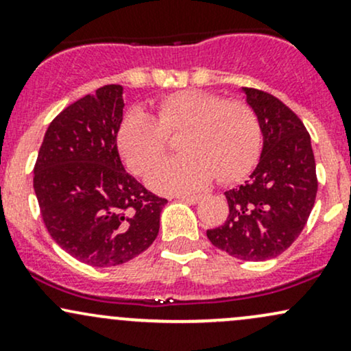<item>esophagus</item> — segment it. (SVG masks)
<instances>
[{
	"instance_id": "34e87169",
	"label": "esophagus",
	"mask_w": 351,
	"mask_h": 351,
	"mask_svg": "<svg viewBox=\"0 0 351 351\" xmlns=\"http://www.w3.org/2000/svg\"><path fill=\"white\" fill-rule=\"evenodd\" d=\"M176 198L184 201V203L188 204H196L201 199V196L199 195H178Z\"/></svg>"
}]
</instances>
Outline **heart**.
<instances>
[{
	"mask_svg": "<svg viewBox=\"0 0 351 351\" xmlns=\"http://www.w3.org/2000/svg\"><path fill=\"white\" fill-rule=\"evenodd\" d=\"M181 132L178 148L184 155L163 160L148 173V184L156 191H193L216 175L234 181L251 170L261 148L259 123L251 108L204 90L167 95L156 102L155 117L130 110L117 142L128 167L145 173L167 150V135Z\"/></svg>",
	"mask_w": 351,
	"mask_h": 351,
	"instance_id": "heart-1",
	"label": "heart"
}]
</instances>
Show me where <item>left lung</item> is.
<instances>
[{"mask_svg": "<svg viewBox=\"0 0 351 351\" xmlns=\"http://www.w3.org/2000/svg\"><path fill=\"white\" fill-rule=\"evenodd\" d=\"M263 134L257 167L239 186L224 193L226 223L208 229L213 245L243 261L277 257L307 223L315 204V156L307 128L279 99L243 87Z\"/></svg>", "mask_w": 351, "mask_h": 351, "instance_id": "left-lung-1", "label": "left lung"}]
</instances>
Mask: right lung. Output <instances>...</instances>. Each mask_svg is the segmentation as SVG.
Returning a JSON list of instances; mask_svg holds the SVG:
<instances>
[{
	"mask_svg": "<svg viewBox=\"0 0 351 351\" xmlns=\"http://www.w3.org/2000/svg\"><path fill=\"white\" fill-rule=\"evenodd\" d=\"M122 119L123 87L97 88L52 120L34 167V193L51 237L94 267L147 251L167 204L125 171L117 148Z\"/></svg>",
	"mask_w": 351,
	"mask_h": 351,
	"instance_id": "obj_1",
	"label": "right lung"
}]
</instances>
